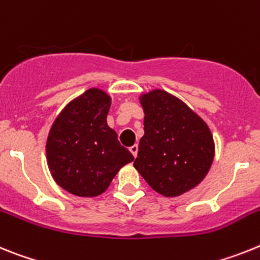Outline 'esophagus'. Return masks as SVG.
Segmentation results:
<instances>
[{"label":"esophagus","mask_w":260,"mask_h":260,"mask_svg":"<svg viewBox=\"0 0 260 260\" xmlns=\"http://www.w3.org/2000/svg\"><path fill=\"white\" fill-rule=\"evenodd\" d=\"M129 152L132 153L133 157H137V152H139V145H137V144H135V145L131 146Z\"/></svg>","instance_id":"1"}]
</instances>
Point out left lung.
<instances>
[{
	"instance_id": "obj_1",
	"label": "left lung",
	"mask_w": 260,
	"mask_h": 260,
	"mask_svg": "<svg viewBox=\"0 0 260 260\" xmlns=\"http://www.w3.org/2000/svg\"><path fill=\"white\" fill-rule=\"evenodd\" d=\"M144 136L133 166L146 183L168 198L198 186L208 174L214 143L208 125L179 98L155 89L140 96Z\"/></svg>"
}]
</instances>
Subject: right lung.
<instances>
[{
  "label": "right lung",
  "instance_id": "1",
  "mask_svg": "<svg viewBox=\"0 0 260 260\" xmlns=\"http://www.w3.org/2000/svg\"><path fill=\"white\" fill-rule=\"evenodd\" d=\"M111 96L86 90L64 107L49 129L47 162L58 186L82 198L103 193L124 165L135 159L107 125Z\"/></svg>",
  "mask_w": 260,
  "mask_h": 260
}]
</instances>
